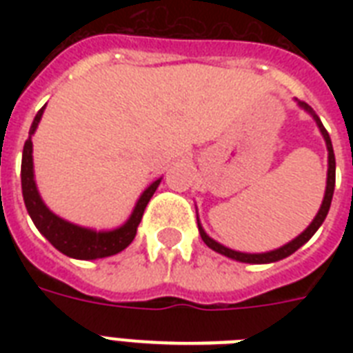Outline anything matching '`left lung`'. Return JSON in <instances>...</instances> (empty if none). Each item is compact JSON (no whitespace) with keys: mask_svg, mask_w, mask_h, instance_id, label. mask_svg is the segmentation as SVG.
Instances as JSON below:
<instances>
[{"mask_svg":"<svg viewBox=\"0 0 353 353\" xmlns=\"http://www.w3.org/2000/svg\"><path fill=\"white\" fill-rule=\"evenodd\" d=\"M296 101V99H295ZM299 108H302L304 112L310 113L317 124L319 132L321 135L324 137V143H326V150H328V177H326V190H324V198H323V203H321V209H319L317 216L313 218V221L310 225L301 232V234L293 238L291 241H288L285 245L279 247V249H273V251H268V252H241V251H234V249H229V247L221 245L220 241H216L214 238H210L207 232H205L203 225H201V221L198 218V229H199V234H201V240L207 243V245L212 249V251L220 252L223 256L227 258H232L236 262H243V263H273V262H279L282 258H288L290 254L296 251V249H301L304 243H306L310 238H312L317 229L323 225V221L326 220V216H328V210H330V205H332V198H334V188H335V155H334V146H332V139H330L328 132H326V128L323 126V122L321 119L317 117V113L313 112L312 106H307L306 102L302 101H296ZM198 212V210H196Z\"/></svg>","mask_w":353,"mask_h":353,"instance_id":"1","label":"left lung"}]
</instances>
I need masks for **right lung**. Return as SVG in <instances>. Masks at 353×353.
I'll return each instance as SVG.
<instances>
[{"mask_svg":"<svg viewBox=\"0 0 353 353\" xmlns=\"http://www.w3.org/2000/svg\"><path fill=\"white\" fill-rule=\"evenodd\" d=\"M46 106L36 113L34 121L30 124L29 139L25 141L23 155H21V192H23L27 212H29L30 220L36 225V229L51 241L52 247H57L58 251L63 252L65 256L77 258V260H97V258L113 256V254L124 251L133 241V238L137 234L141 218L144 214V209H146L150 198L154 196V192L159 187L163 177L155 179L144 188L143 194L139 196L137 203L133 207L130 218L122 225L115 227V229L97 231V229L77 225V223H71V221L60 218L43 203L34 179L32 135H34L36 128L40 124Z\"/></svg>","mask_w":353,"mask_h":353,"instance_id":"add662e5","label":"right lung"}]
</instances>
